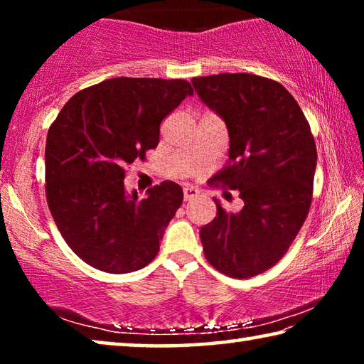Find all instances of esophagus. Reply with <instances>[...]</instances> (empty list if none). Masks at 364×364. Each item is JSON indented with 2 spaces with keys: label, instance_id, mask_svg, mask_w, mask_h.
I'll return each mask as SVG.
<instances>
[{
  "label": "esophagus",
  "instance_id": "obj_1",
  "mask_svg": "<svg viewBox=\"0 0 364 364\" xmlns=\"http://www.w3.org/2000/svg\"><path fill=\"white\" fill-rule=\"evenodd\" d=\"M183 196H184V200H191V199H194V197L199 196V189L194 186H184Z\"/></svg>",
  "mask_w": 364,
  "mask_h": 364
}]
</instances>
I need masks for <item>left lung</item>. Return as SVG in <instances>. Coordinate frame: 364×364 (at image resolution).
I'll use <instances>...</instances> for the list:
<instances>
[{
  "instance_id": "obj_1",
  "label": "left lung",
  "mask_w": 364,
  "mask_h": 364,
  "mask_svg": "<svg viewBox=\"0 0 364 364\" xmlns=\"http://www.w3.org/2000/svg\"><path fill=\"white\" fill-rule=\"evenodd\" d=\"M197 96L225 122L232 165L215 176L239 191L244 207L223 210L200 228L204 254L231 278H252L273 267L310 210L316 144L294 96L278 82L252 73L193 78Z\"/></svg>"
}]
</instances>
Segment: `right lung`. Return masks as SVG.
Here are the masks:
<instances>
[{
	"label": "right lung",
	"mask_w": 364,
	"mask_h": 364,
	"mask_svg": "<svg viewBox=\"0 0 364 364\" xmlns=\"http://www.w3.org/2000/svg\"><path fill=\"white\" fill-rule=\"evenodd\" d=\"M194 91L186 80L110 78L80 91L49 128L45 151L49 210L85 263L122 274L156 258L183 202L176 183L128 193L125 165L159 144L160 122Z\"/></svg>",
	"instance_id": "add662e5"
}]
</instances>
